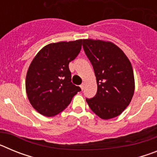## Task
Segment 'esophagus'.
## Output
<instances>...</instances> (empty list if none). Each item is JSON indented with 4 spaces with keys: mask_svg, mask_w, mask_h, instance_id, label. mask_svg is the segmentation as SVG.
Returning a JSON list of instances; mask_svg holds the SVG:
<instances>
[{
    "mask_svg": "<svg viewBox=\"0 0 157 157\" xmlns=\"http://www.w3.org/2000/svg\"><path fill=\"white\" fill-rule=\"evenodd\" d=\"M85 85H86V83L85 82H82L81 84V86H80V87H81L82 89V90H84V88H85Z\"/></svg>",
    "mask_w": 157,
    "mask_h": 157,
    "instance_id": "esophagus-1",
    "label": "esophagus"
}]
</instances>
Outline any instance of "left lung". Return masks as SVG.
<instances>
[{"mask_svg": "<svg viewBox=\"0 0 157 157\" xmlns=\"http://www.w3.org/2000/svg\"><path fill=\"white\" fill-rule=\"evenodd\" d=\"M83 48L95 73L98 91L86 98L91 110L102 120L120 116L134 93V76L128 57L114 43L84 39Z\"/></svg>", "mask_w": 157, "mask_h": 157, "instance_id": "left-lung-1", "label": "left lung"}]
</instances>
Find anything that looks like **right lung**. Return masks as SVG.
<instances>
[{
  "label": "right lung",
  "instance_id": "1",
  "mask_svg": "<svg viewBox=\"0 0 157 157\" xmlns=\"http://www.w3.org/2000/svg\"><path fill=\"white\" fill-rule=\"evenodd\" d=\"M82 39L50 43L30 63L26 76L30 103L43 116L51 117L64 110L81 90L72 84L69 63L78 55Z\"/></svg>",
  "mask_w": 157,
  "mask_h": 157
}]
</instances>
